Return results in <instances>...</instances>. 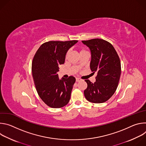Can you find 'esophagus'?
<instances>
[{
    "label": "esophagus",
    "mask_w": 146,
    "mask_h": 146,
    "mask_svg": "<svg viewBox=\"0 0 146 146\" xmlns=\"http://www.w3.org/2000/svg\"><path fill=\"white\" fill-rule=\"evenodd\" d=\"M76 81L77 82H78V81H80L81 80L80 79V78H76Z\"/></svg>",
    "instance_id": "1"
}]
</instances>
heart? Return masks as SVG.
I'll list each match as a JSON object with an SVG mask.
<instances>
[{"label":"heart","mask_w":146,"mask_h":146,"mask_svg":"<svg viewBox=\"0 0 146 146\" xmlns=\"http://www.w3.org/2000/svg\"><path fill=\"white\" fill-rule=\"evenodd\" d=\"M84 51V50H81V51ZM67 55H68V54H66V56H67Z\"/></svg>","instance_id":"b5f03b06"}]
</instances>
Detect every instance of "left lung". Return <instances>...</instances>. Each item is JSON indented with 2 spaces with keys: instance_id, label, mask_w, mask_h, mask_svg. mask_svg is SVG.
Masks as SVG:
<instances>
[{
  "instance_id": "obj_1",
  "label": "left lung",
  "mask_w": 146,
  "mask_h": 146,
  "mask_svg": "<svg viewBox=\"0 0 146 146\" xmlns=\"http://www.w3.org/2000/svg\"><path fill=\"white\" fill-rule=\"evenodd\" d=\"M90 50L91 60L90 69L97 72L96 81L86 80L87 88L84 96L87 100L101 103L109 100L114 94L121 76V62L111 44L100 38L82 41Z\"/></svg>"
}]
</instances>
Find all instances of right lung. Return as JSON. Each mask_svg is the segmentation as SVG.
I'll return each instance as SVG.
<instances>
[{"label": "right lung", "instance_id": "add662e5", "mask_svg": "<svg viewBox=\"0 0 146 146\" xmlns=\"http://www.w3.org/2000/svg\"><path fill=\"white\" fill-rule=\"evenodd\" d=\"M78 40L50 41L41 45L32 62V71L36 91L47 106L60 108L66 106L70 99L73 76L59 79V65L64 64L68 51Z\"/></svg>", "mask_w": 146, "mask_h": 146}]
</instances>
